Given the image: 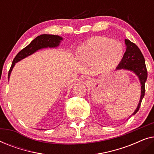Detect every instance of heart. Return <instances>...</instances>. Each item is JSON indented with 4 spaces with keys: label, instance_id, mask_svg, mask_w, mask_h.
Instances as JSON below:
<instances>
[{
    "label": "heart",
    "instance_id": "b5f03b06",
    "mask_svg": "<svg viewBox=\"0 0 154 154\" xmlns=\"http://www.w3.org/2000/svg\"><path fill=\"white\" fill-rule=\"evenodd\" d=\"M124 47L121 42L106 37H94L88 40L78 48L77 59L85 64L95 63L102 71L112 69L121 62Z\"/></svg>",
    "mask_w": 154,
    "mask_h": 154
}]
</instances>
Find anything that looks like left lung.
<instances>
[{"instance_id": "8db88e82", "label": "left lung", "mask_w": 154, "mask_h": 154, "mask_svg": "<svg viewBox=\"0 0 154 154\" xmlns=\"http://www.w3.org/2000/svg\"><path fill=\"white\" fill-rule=\"evenodd\" d=\"M126 51L116 69L129 70L135 73L139 78L141 84V97L136 110L132 113L134 115L140 109L142 99L145 94V83L147 79V70L144 56L137 46L128 39L125 40Z\"/></svg>"}]
</instances>
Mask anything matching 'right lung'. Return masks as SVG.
Returning <instances> with one entry per match:
<instances>
[{
  "label": "right lung",
  "instance_id": "obj_1",
  "mask_svg": "<svg viewBox=\"0 0 154 154\" xmlns=\"http://www.w3.org/2000/svg\"><path fill=\"white\" fill-rule=\"evenodd\" d=\"M63 38L62 37L56 35H50V34H42L41 35L35 38L26 47L22 49L19 53L17 54L15 57L12 61V66L10 67L9 73H8V79L10 78L11 71L14 66V65L19 61L23 60L26 57H28L37 50L42 48H55L60 45L61 41Z\"/></svg>",
  "mask_w": 154,
  "mask_h": 154
}]
</instances>
